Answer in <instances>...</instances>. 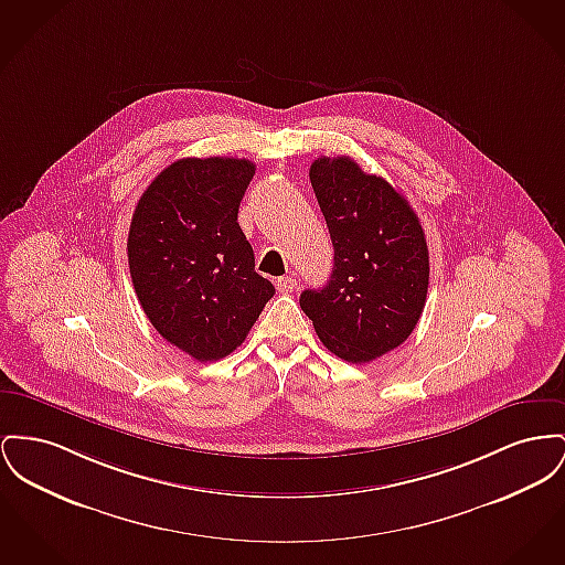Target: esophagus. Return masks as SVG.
I'll return each instance as SVG.
<instances>
[{
    "label": "esophagus",
    "mask_w": 565,
    "mask_h": 565,
    "mask_svg": "<svg viewBox=\"0 0 565 565\" xmlns=\"http://www.w3.org/2000/svg\"><path fill=\"white\" fill-rule=\"evenodd\" d=\"M297 286H299V281H297L295 277H277V279H275V288H277L281 295L295 292Z\"/></svg>",
    "instance_id": "1"
}]
</instances>
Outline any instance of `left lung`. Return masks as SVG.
I'll return each instance as SVG.
<instances>
[{
  "label": "left lung",
  "instance_id": "left-lung-1",
  "mask_svg": "<svg viewBox=\"0 0 565 565\" xmlns=\"http://www.w3.org/2000/svg\"><path fill=\"white\" fill-rule=\"evenodd\" d=\"M311 188L331 233L329 284L300 309L320 341L348 363H369L416 329L429 288V249L409 202L352 158H318Z\"/></svg>",
  "mask_w": 565,
  "mask_h": 565
}]
</instances>
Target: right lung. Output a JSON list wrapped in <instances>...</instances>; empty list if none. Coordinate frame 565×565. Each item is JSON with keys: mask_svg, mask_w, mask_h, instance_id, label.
Returning a JSON list of instances; mask_svg holds the SVG:
<instances>
[{"mask_svg": "<svg viewBox=\"0 0 565 565\" xmlns=\"http://www.w3.org/2000/svg\"><path fill=\"white\" fill-rule=\"evenodd\" d=\"M254 172L249 160L183 158L134 209L128 263L136 297L156 331L200 363L234 352L275 295L236 222Z\"/></svg>", "mask_w": 565, "mask_h": 565, "instance_id": "add662e5", "label": "right lung"}]
</instances>
